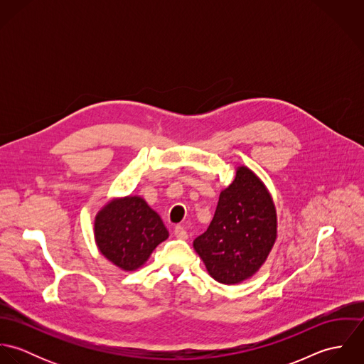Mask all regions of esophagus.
<instances>
[{
	"instance_id": "34e87169",
	"label": "esophagus",
	"mask_w": 364,
	"mask_h": 364,
	"mask_svg": "<svg viewBox=\"0 0 364 364\" xmlns=\"http://www.w3.org/2000/svg\"><path fill=\"white\" fill-rule=\"evenodd\" d=\"M173 234H175L176 238H181V240H186L188 238V232H186V230L182 225H176L175 230H173Z\"/></svg>"
}]
</instances>
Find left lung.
<instances>
[{"mask_svg": "<svg viewBox=\"0 0 364 364\" xmlns=\"http://www.w3.org/2000/svg\"><path fill=\"white\" fill-rule=\"evenodd\" d=\"M221 191L208 231L193 241L208 274L232 286L251 279L277 240V211L259 176L245 165Z\"/></svg>", "mask_w": 364, "mask_h": 364, "instance_id": "8db88e82", "label": "left lung"}]
</instances>
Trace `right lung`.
<instances>
[{"label": "right lung", "mask_w": 364, "mask_h": 364, "mask_svg": "<svg viewBox=\"0 0 364 364\" xmlns=\"http://www.w3.org/2000/svg\"><path fill=\"white\" fill-rule=\"evenodd\" d=\"M168 237L159 214L139 195L110 199L94 220V238L100 252L124 272L144 266Z\"/></svg>", "instance_id": "right-lung-1"}]
</instances>
